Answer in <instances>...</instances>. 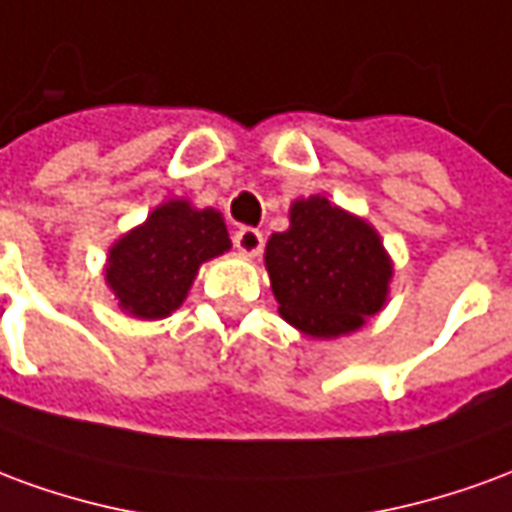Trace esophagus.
Listing matches in <instances>:
<instances>
[{
	"label": "esophagus",
	"mask_w": 512,
	"mask_h": 512,
	"mask_svg": "<svg viewBox=\"0 0 512 512\" xmlns=\"http://www.w3.org/2000/svg\"><path fill=\"white\" fill-rule=\"evenodd\" d=\"M233 244L241 255L257 257L263 252V233L255 230V227H241V230H235Z\"/></svg>",
	"instance_id": "obj_1"
}]
</instances>
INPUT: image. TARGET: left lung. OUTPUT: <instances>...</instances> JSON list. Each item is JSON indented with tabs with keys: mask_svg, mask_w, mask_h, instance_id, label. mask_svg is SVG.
<instances>
[{
	"mask_svg": "<svg viewBox=\"0 0 512 512\" xmlns=\"http://www.w3.org/2000/svg\"><path fill=\"white\" fill-rule=\"evenodd\" d=\"M279 315L315 340L356 332L389 296L392 260L381 235L326 197L290 205V227L266 244Z\"/></svg>",
	"mask_w": 512,
	"mask_h": 512,
	"instance_id": "1",
	"label": "left lung"
}]
</instances>
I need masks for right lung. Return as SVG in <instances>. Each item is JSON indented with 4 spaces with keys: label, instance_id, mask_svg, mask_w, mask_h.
I'll return each instance as SVG.
<instances>
[{
    "label": "right lung",
    "instance_id": "obj_1",
    "mask_svg": "<svg viewBox=\"0 0 512 512\" xmlns=\"http://www.w3.org/2000/svg\"><path fill=\"white\" fill-rule=\"evenodd\" d=\"M227 249L230 235L222 213L169 200L109 249L106 285L120 310L158 321L183 304L202 263Z\"/></svg>",
    "mask_w": 512,
    "mask_h": 512
}]
</instances>
